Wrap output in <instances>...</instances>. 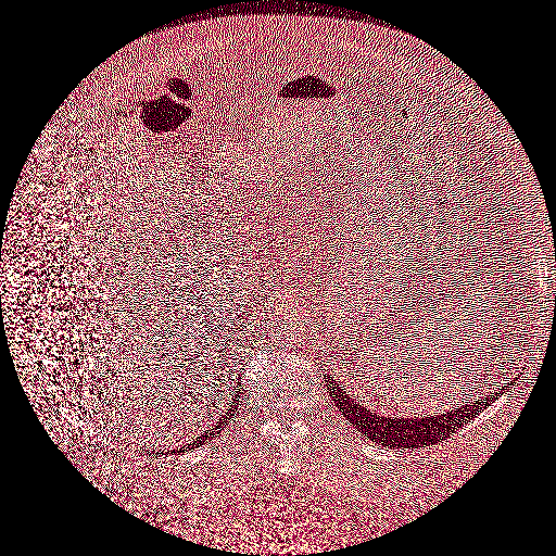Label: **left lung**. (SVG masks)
Listing matches in <instances>:
<instances>
[{
    "instance_id": "left-lung-1",
    "label": "left lung",
    "mask_w": 556,
    "mask_h": 556,
    "mask_svg": "<svg viewBox=\"0 0 556 556\" xmlns=\"http://www.w3.org/2000/svg\"><path fill=\"white\" fill-rule=\"evenodd\" d=\"M328 382V380H326ZM330 388H337L334 403L343 410V415H353L349 421L355 422V427L364 433L365 438L378 441L392 447H421V445H435L440 441L456 433L470 419H475L484 406H489L495 399H486L484 403H470L459 406L456 410H450L447 415L440 417H425V419H392L380 417L378 413H371L357 403L343 383H328ZM334 394V390H332Z\"/></svg>"
}]
</instances>
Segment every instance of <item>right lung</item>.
<instances>
[{
    "label": "right lung",
    "mask_w": 556,
    "mask_h": 556,
    "mask_svg": "<svg viewBox=\"0 0 556 556\" xmlns=\"http://www.w3.org/2000/svg\"><path fill=\"white\" fill-rule=\"evenodd\" d=\"M236 390H238V394H240V386H238ZM238 394H236L233 403H230L231 406L228 408V413H226V415H222V417L217 419V422L213 425V429L205 431L201 438H197V440L192 441V443H189V445H203V443H207V441L213 440V438H215V435H217V433L224 429V425L230 421L231 415H233V410H236V404H238ZM180 452H185V447H180Z\"/></svg>",
    "instance_id": "obj_1"
}]
</instances>
